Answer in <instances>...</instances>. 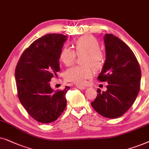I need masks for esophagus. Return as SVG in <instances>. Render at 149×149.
<instances>
[{
    "mask_svg": "<svg viewBox=\"0 0 149 149\" xmlns=\"http://www.w3.org/2000/svg\"><path fill=\"white\" fill-rule=\"evenodd\" d=\"M77 88H79V89H82V90H83V89H85L86 88V87L84 86H82V85H77Z\"/></svg>",
    "mask_w": 149,
    "mask_h": 149,
    "instance_id": "esophagus-1",
    "label": "esophagus"
}]
</instances>
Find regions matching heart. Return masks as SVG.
Listing matches in <instances>:
<instances>
[{"mask_svg": "<svg viewBox=\"0 0 149 149\" xmlns=\"http://www.w3.org/2000/svg\"><path fill=\"white\" fill-rule=\"evenodd\" d=\"M74 46L78 55L84 54L82 58L84 65H76L66 70L65 78L76 84H84L88 79L92 78L93 70H99L104 63V55L100 48L97 39L91 35H84L75 41ZM76 53L71 47L65 46L61 49L59 58L66 66L72 65Z\"/></svg>", "mask_w": 149, "mask_h": 149, "instance_id": "heart-1", "label": "heart"}]
</instances>
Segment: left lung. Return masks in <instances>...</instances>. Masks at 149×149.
<instances>
[{"instance_id": "8db88e82", "label": "left lung", "mask_w": 149, "mask_h": 149, "mask_svg": "<svg viewBox=\"0 0 149 149\" xmlns=\"http://www.w3.org/2000/svg\"><path fill=\"white\" fill-rule=\"evenodd\" d=\"M104 41L106 61L97 78L108 84L106 91L98 89L91 106L104 117L116 118L134 104L140 91L141 70L134 52L119 38L106 34Z\"/></svg>"}]
</instances>
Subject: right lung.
<instances>
[{
	"label": "right lung",
	"mask_w": 149,
	"mask_h": 149,
	"mask_svg": "<svg viewBox=\"0 0 149 149\" xmlns=\"http://www.w3.org/2000/svg\"><path fill=\"white\" fill-rule=\"evenodd\" d=\"M67 40L62 34H47L24 51L15 71L17 96L30 116L41 123L58 118L66 108L70 87L54 91L49 85L60 71L59 54Z\"/></svg>",
	"instance_id": "right-lung-1"
}]
</instances>
